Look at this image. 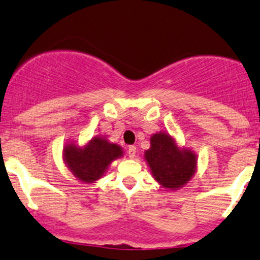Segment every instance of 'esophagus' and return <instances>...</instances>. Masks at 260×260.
Returning <instances> with one entry per match:
<instances>
[{"mask_svg": "<svg viewBox=\"0 0 260 260\" xmlns=\"http://www.w3.org/2000/svg\"><path fill=\"white\" fill-rule=\"evenodd\" d=\"M127 153H128V155H129V158H135L136 153H137V148L135 147V145H129V147H128Z\"/></svg>", "mask_w": 260, "mask_h": 260, "instance_id": "1", "label": "esophagus"}]
</instances>
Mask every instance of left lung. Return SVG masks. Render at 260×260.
<instances>
[{
  "instance_id": "left-lung-1",
  "label": "left lung",
  "mask_w": 260,
  "mask_h": 260,
  "mask_svg": "<svg viewBox=\"0 0 260 260\" xmlns=\"http://www.w3.org/2000/svg\"><path fill=\"white\" fill-rule=\"evenodd\" d=\"M144 154L155 180L168 189L186 184L195 173L196 158L190 150H180L167 133L154 135Z\"/></svg>"
}]
</instances>
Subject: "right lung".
<instances>
[{"mask_svg":"<svg viewBox=\"0 0 260 260\" xmlns=\"http://www.w3.org/2000/svg\"><path fill=\"white\" fill-rule=\"evenodd\" d=\"M121 155L119 145L108 143L106 139L93 138L84 149L74 147L73 144L68 145L64 159L79 180L92 182L101 178L111 161Z\"/></svg>","mask_w":260,"mask_h":260,"instance_id":"right-lung-1","label":"right lung"}]
</instances>
